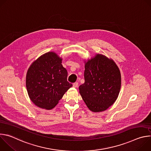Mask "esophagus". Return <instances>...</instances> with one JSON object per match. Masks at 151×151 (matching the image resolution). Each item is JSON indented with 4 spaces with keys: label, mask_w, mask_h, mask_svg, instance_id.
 <instances>
[{
    "label": "esophagus",
    "mask_w": 151,
    "mask_h": 151,
    "mask_svg": "<svg viewBox=\"0 0 151 151\" xmlns=\"http://www.w3.org/2000/svg\"><path fill=\"white\" fill-rule=\"evenodd\" d=\"M73 87L74 88H77L78 87V82H75L73 84Z\"/></svg>",
    "instance_id": "esophagus-1"
}]
</instances>
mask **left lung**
<instances>
[{
  "label": "left lung",
  "instance_id": "left-lung-1",
  "mask_svg": "<svg viewBox=\"0 0 151 151\" xmlns=\"http://www.w3.org/2000/svg\"><path fill=\"white\" fill-rule=\"evenodd\" d=\"M84 78L79 93L90 111L102 112L115 103L121 89V76L113 60L98 54L85 61Z\"/></svg>",
  "mask_w": 151,
  "mask_h": 151
}]
</instances>
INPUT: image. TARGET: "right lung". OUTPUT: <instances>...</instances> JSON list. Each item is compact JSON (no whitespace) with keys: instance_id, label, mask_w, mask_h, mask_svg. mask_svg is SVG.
<instances>
[{"instance_id":"1","label":"right lung","mask_w":151,"mask_h":151,"mask_svg":"<svg viewBox=\"0 0 151 151\" xmlns=\"http://www.w3.org/2000/svg\"><path fill=\"white\" fill-rule=\"evenodd\" d=\"M61 63L62 58L56 53L48 52L33 62L27 70L26 84L29 96L40 108H54L72 87Z\"/></svg>"}]
</instances>
